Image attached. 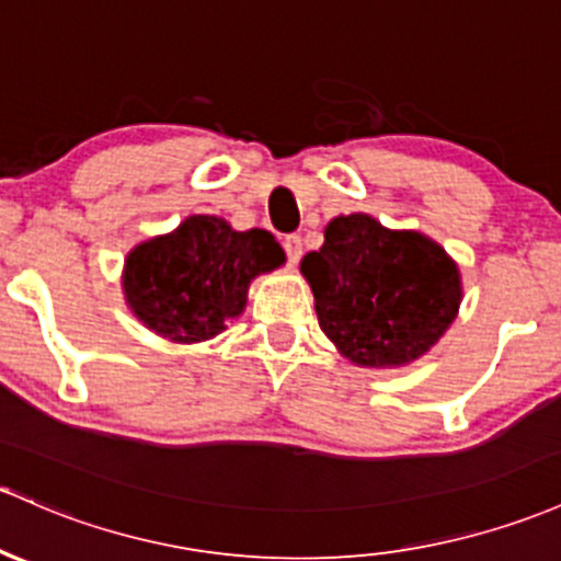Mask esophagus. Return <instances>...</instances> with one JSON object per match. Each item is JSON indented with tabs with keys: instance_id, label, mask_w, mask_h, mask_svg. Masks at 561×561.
<instances>
[{
	"instance_id": "34e87169",
	"label": "esophagus",
	"mask_w": 561,
	"mask_h": 561,
	"mask_svg": "<svg viewBox=\"0 0 561 561\" xmlns=\"http://www.w3.org/2000/svg\"><path fill=\"white\" fill-rule=\"evenodd\" d=\"M283 251H286L288 264H299V259H302V238L299 234H286L283 238Z\"/></svg>"
}]
</instances>
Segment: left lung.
Listing matches in <instances>:
<instances>
[{
  "instance_id": "obj_1",
  "label": "left lung",
  "mask_w": 561,
  "mask_h": 561,
  "mask_svg": "<svg viewBox=\"0 0 561 561\" xmlns=\"http://www.w3.org/2000/svg\"><path fill=\"white\" fill-rule=\"evenodd\" d=\"M318 323L345 358L401 366L420 358L455 321L460 273L420 232H390L366 214L336 216L327 243L302 259Z\"/></svg>"
}]
</instances>
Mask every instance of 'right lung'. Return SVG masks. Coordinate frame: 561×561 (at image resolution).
<instances>
[{"mask_svg":"<svg viewBox=\"0 0 561 561\" xmlns=\"http://www.w3.org/2000/svg\"><path fill=\"white\" fill-rule=\"evenodd\" d=\"M283 259L267 230L234 232L219 216H190L176 232L130 251L125 297L158 334L203 342L243 312L251 278L280 267Z\"/></svg>","mask_w":561,"mask_h":561,"instance_id":"add662e5","label":"right lung"}]
</instances>
